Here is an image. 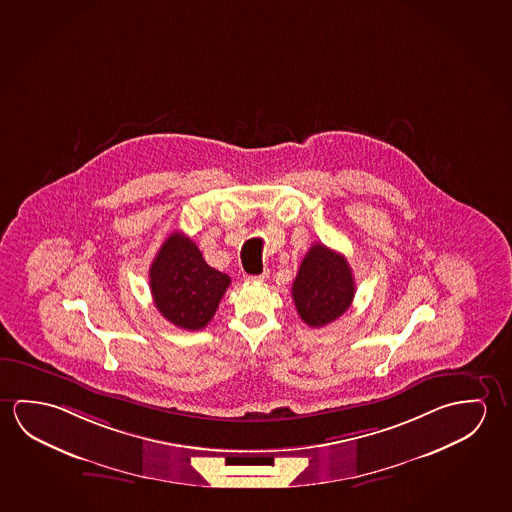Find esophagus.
<instances>
[{
    "mask_svg": "<svg viewBox=\"0 0 512 512\" xmlns=\"http://www.w3.org/2000/svg\"><path fill=\"white\" fill-rule=\"evenodd\" d=\"M267 277V272H263V274H260V276L247 277V281H249V283H263V281H267Z\"/></svg>",
    "mask_w": 512,
    "mask_h": 512,
    "instance_id": "1",
    "label": "esophagus"
}]
</instances>
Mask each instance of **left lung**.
Here are the masks:
<instances>
[{
	"instance_id": "left-lung-1",
	"label": "left lung",
	"mask_w": 512,
	"mask_h": 512,
	"mask_svg": "<svg viewBox=\"0 0 512 512\" xmlns=\"http://www.w3.org/2000/svg\"><path fill=\"white\" fill-rule=\"evenodd\" d=\"M356 284L352 268L340 252L313 244L293 281L292 297L299 317L311 327H324L352 304Z\"/></svg>"
}]
</instances>
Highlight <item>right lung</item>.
<instances>
[{
    "label": "right lung",
    "mask_w": 512,
    "mask_h": 512,
    "mask_svg": "<svg viewBox=\"0 0 512 512\" xmlns=\"http://www.w3.org/2000/svg\"><path fill=\"white\" fill-rule=\"evenodd\" d=\"M229 284L228 274L211 268L199 247L183 233H172L163 242L149 268L156 309L187 331L208 325Z\"/></svg>",
    "instance_id": "right-lung-1"
}]
</instances>
